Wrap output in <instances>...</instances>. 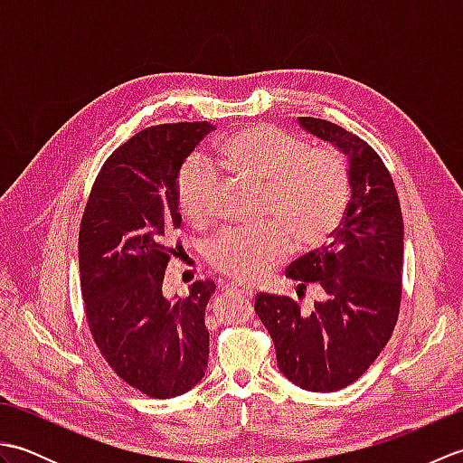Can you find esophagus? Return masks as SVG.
Instances as JSON below:
<instances>
[{
    "instance_id": "34e87169",
    "label": "esophagus",
    "mask_w": 463,
    "mask_h": 463,
    "mask_svg": "<svg viewBox=\"0 0 463 463\" xmlns=\"http://www.w3.org/2000/svg\"><path fill=\"white\" fill-rule=\"evenodd\" d=\"M224 288L231 290V292H237V294H241V297H244V298H252L254 297V290L252 288L244 287V284H239V282H226Z\"/></svg>"
}]
</instances>
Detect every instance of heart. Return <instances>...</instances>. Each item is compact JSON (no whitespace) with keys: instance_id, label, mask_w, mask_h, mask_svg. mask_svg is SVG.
I'll list each match as a JSON object with an SVG mask.
<instances>
[{"instance_id":"b5f03b06","label":"heart","mask_w":463,"mask_h":463,"mask_svg":"<svg viewBox=\"0 0 463 463\" xmlns=\"http://www.w3.org/2000/svg\"><path fill=\"white\" fill-rule=\"evenodd\" d=\"M221 163L234 176L262 186L257 229H229L204 249L211 267L239 282H257L297 250H317L340 229L348 213V163L332 146H310L272 125H250L226 137ZM176 206L191 224L211 219L219 181L201 156H189L175 181ZM291 241H288V239Z\"/></svg>"}]
</instances>
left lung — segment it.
<instances>
[{"mask_svg": "<svg viewBox=\"0 0 463 463\" xmlns=\"http://www.w3.org/2000/svg\"><path fill=\"white\" fill-rule=\"evenodd\" d=\"M298 123L348 156V213L330 242L287 269L300 300L308 287L318 290L312 310L267 292L257 294L254 310L270 334L284 376L304 390L336 392L372 366L394 332L404 221L392 175L366 141L314 117H300Z\"/></svg>", "mask_w": 463, "mask_h": 463, "instance_id": "left-lung-1", "label": "left lung"}]
</instances>
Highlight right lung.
<instances>
[{"mask_svg":"<svg viewBox=\"0 0 463 463\" xmlns=\"http://www.w3.org/2000/svg\"><path fill=\"white\" fill-rule=\"evenodd\" d=\"M214 125L146 127L111 153L91 186L80 226L85 320L109 368L149 398H175L201 382L209 362L206 302L213 280L186 298L163 297L179 242L175 181L183 161Z\"/></svg>","mask_w":463,"mask_h":463,"instance_id":"add662e5","label":"right lung"}]
</instances>
